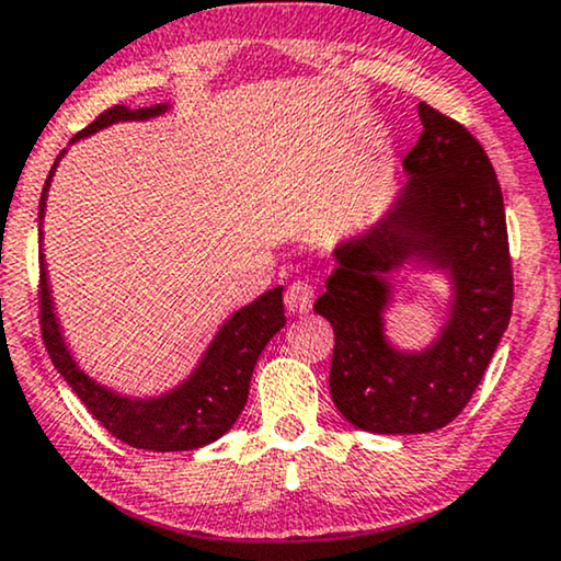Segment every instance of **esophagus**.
I'll use <instances>...</instances> for the list:
<instances>
[{
  "label": "esophagus",
  "instance_id": "obj_1",
  "mask_svg": "<svg viewBox=\"0 0 561 561\" xmlns=\"http://www.w3.org/2000/svg\"><path fill=\"white\" fill-rule=\"evenodd\" d=\"M313 297H316V289L310 287L308 282H302V279L289 282V287L285 293L287 310L293 316H305L310 308H313Z\"/></svg>",
  "mask_w": 561,
  "mask_h": 561
}]
</instances>
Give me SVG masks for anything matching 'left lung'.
Masks as SVG:
<instances>
[{
	"instance_id": "obj_1",
	"label": "left lung",
	"mask_w": 561,
	"mask_h": 561,
	"mask_svg": "<svg viewBox=\"0 0 561 561\" xmlns=\"http://www.w3.org/2000/svg\"><path fill=\"white\" fill-rule=\"evenodd\" d=\"M403 168L409 183L363 238L339 245L313 310L333 325L331 399L354 427L420 435L450 424L484 378L513 316L505 204L484 147L427 103ZM416 255L448 267L451 321L424 353H396L381 336L385 274Z\"/></svg>"
}]
</instances>
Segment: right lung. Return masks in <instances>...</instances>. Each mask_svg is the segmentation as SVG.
Instances as JSON below:
<instances>
[{
    "mask_svg": "<svg viewBox=\"0 0 561 561\" xmlns=\"http://www.w3.org/2000/svg\"><path fill=\"white\" fill-rule=\"evenodd\" d=\"M162 111H165V105H152V108L137 111L113 105V108L103 111L90 126H84L75 139L88 137V134L116 122H131V118L141 122V118L158 116ZM56 162L46 179L44 196H41L38 219L44 217L46 191L51 186ZM38 308L41 333H44L48 357H51L56 370L61 373V378L69 382V388L80 396V401L88 407L90 414L122 443L154 453L196 450L222 437L236 424L240 411L245 407L259 354L264 352L268 339L287 323L285 305H282V287L268 289L259 300L240 308L219 329L215 342L209 344L207 354H204L202 365L175 391L160 396V399H126V396H116L108 388L90 380L77 367L67 346H64L59 323H56L54 316L51 295H48L44 256H41Z\"/></svg>",
    "mask_w": 561,
    "mask_h": 561,
    "instance_id": "add662e5",
    "label": "right lung"
}]
</instances>
